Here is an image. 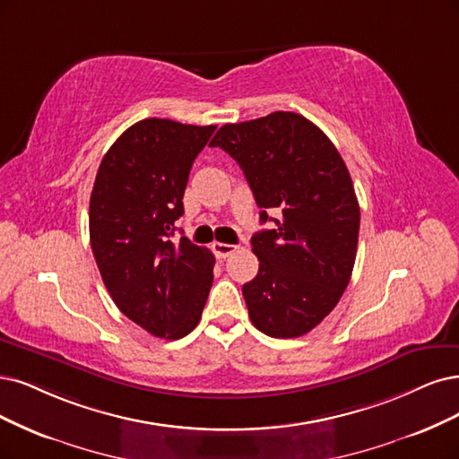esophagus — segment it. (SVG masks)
<instances>
[{
	"instance_id": "34e87169",
	"label": "esophagus",
	"mask_w": 459,
	"mask_h": 459,
	"mask_svg": "<svg viewBox=\"0 0 459 459\" xmlns=\"http://www.w3.org/2000/svg\"><path fill=\"white\" fill-rule=\"evenodd\" d=\"M212 249H213L217 259H227V257H230L232 253L236 251V246H232V244H223V242H213V244H212Z\"/></svg>"
}]
</instances>
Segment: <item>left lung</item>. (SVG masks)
<instances>
[{"instance_id":"obj_1","label":"left lung","mask_w":459,"mask_h":459,"mask_svg":"<svg viewBox=\"0 0 459 459\" xmlns=\"http://www.w3.org/2000/svg\"><path fill=\"white\" fill-rule=\"evenodd\" d=\"M210 145L240 164L261 223H276L251 238L259 273L242 287L251 324L274 338L310 333L341 300L358 253L361 213L342 157L291 111L221 126Z\"/></svg>"}]
</instances>
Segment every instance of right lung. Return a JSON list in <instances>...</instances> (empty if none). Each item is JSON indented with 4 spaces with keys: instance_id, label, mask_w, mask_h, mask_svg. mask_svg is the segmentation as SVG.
I'll return each instance as SVG.
<instances>
[{
    "instance_id": "1",
    "label": "right lung",
    "mask_w": 459,
    "mask_h": 459,
    "mask_svg": "<svg viewBox=\"0 0 459 459\" xmlns=\"http://www.w3.org/2000/svg\"><path fill=\"white\" fill-rule=\"evenodd\" d=\"M217 126L143 118L118 135L91 195V246L108 291L134 324L176 341L200 321L213 255L174 236L191 166Z\"/></svg>"
}]
</instances>
